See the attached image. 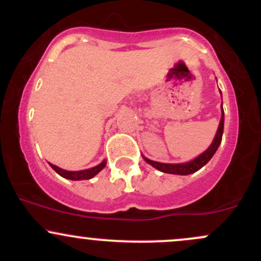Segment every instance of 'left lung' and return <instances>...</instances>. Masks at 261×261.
I'll return each instance as SVG.
<instances>
[{
  "label": "left lung",
  "instance_id": "left-lung-1",
  "mask_svg": "<svg viewBox=\"0 0 261 261\" xmlns=\"http://www.w3.org/2000/svg\"><path fill=\"white\" fill-rule=\"evenodd\" d=\"M223 125H224V113L222 108V116H221L220 125H218V130L216 133V136H215L214 141L210 145V147L206 149L203 153H201L199 157H196L195 160L188 162V163H179V164H169V163H160V162H154L148 160V158H145V161L147 162L148 164H151L152 167H154L155 169L161 170L163 173H169V174H178V175H188L191 174V173H195L196 170L202 168L207 162L211 160L212 155L216 153L218 146H220L221 141H222V134H223Z\"/></svg>",
  "mask_w": 261,
  "mask_h": 261
}]
</instances>
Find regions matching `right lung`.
Returning a JSON list of instances; mask_svg holds the SVG:
<instances>
[{"label": "right lung", "mask_w": 261, "mask_h": 261, "mask_svg": "<svg viewBox=\"0 0 261 261\" xmlns=\"http://www.w3.org/2000/svg\"><path fill=\"white\" fill-rule=\"evenodd\" d=\"M49 164H50V167H51V168L55 170L59 175L62 176V178L70 179V180H86V179H91L94 175H97L98 173H99L100 170L107 166V162L103 161L100 164L93 167V168L85 169V170H77V172H72V170H65V169L59 168L58 166H54V164H51V163H49Z\"/></svg>", "instance_id": "obj_1"}]
</instances>
